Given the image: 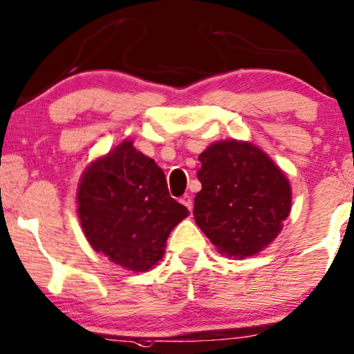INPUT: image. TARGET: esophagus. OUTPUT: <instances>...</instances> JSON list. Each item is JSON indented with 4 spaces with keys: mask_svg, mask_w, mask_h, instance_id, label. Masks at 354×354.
I'll use <instances>...</instances> for the list:
<instances>
[{
    "mask_svg": "<svg viewBox=\"0 0 354 354\" xmlns=\"http://www.w3.org/2000/svg\"><path fill=\"white\" fill-rule=\"evenodd\" d=\"M180 203L183 205V206H187L188 209H194V200H192V196L190 195H183L182 198H180Z\"/></svg>",
    "mask_w": 354,
    "mask_h": 354,
    "instance_id": "obj_1",
    "label": "esophagus"
}]
</instances>
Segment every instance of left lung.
<instances>
[{
    "label": "left lung",
    "instance_id": "8db88e82",
    "mask_svg": "<svg viewBox=\"0 0 354 354\" xmlns=\"http://www.w3.org/2000/svg\"><path fill=\"white\" fill-rule=\"evenodd\" d=\"M198 160L194 216L219 254L245 259L272 244L291 213L286 174L250 141H216Z\"/></svg>",
    "mask_w": 354,
    "mask_h": 354
}]
</instances>
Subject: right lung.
I'll return each mask as SVG.
<instances>
[{
	"mask_svg": "<svg viewBox=\"0 0 354 354\" xmlns=\"http://www.w3.org/2000/svg\"><path fill=\"white\" fill-rule=\"evenodd\" d=\"M77 218L91 247L135 273L164 257L169 234L188 209L169 195L154 159L123 140L94 159L77 185Z\"/></svg>",
	"mask_w": 354,
	"mask_h": 354,
	"instance_id": "obj_1",
	"label": "right lung"
}]
</instances>
